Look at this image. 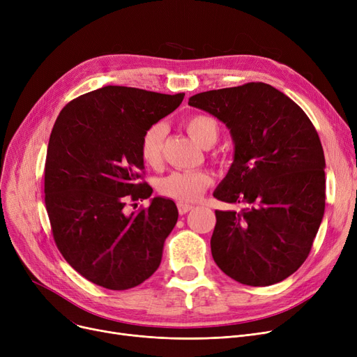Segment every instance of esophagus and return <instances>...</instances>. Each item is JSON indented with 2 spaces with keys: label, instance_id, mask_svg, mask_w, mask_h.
I'll return each mask as SVG.
<instances>
[{
  "label": "esophagus",
  "instance_id": "obj_1",
  "mask_svg": "<svg viewBox=\"0 0 357 357\" xmlns=\"http://www.w3.org/2000/svg\"><path fill=\"white\" fill-rule=\"evenodd\" d=\"M192 208H194L192 205L183 204V202H178V211H179L181 215H183V214H186V213H190Z\"/></svg>",
  "mask_w": 357,
  "mask_h": 357
}]
</instances>
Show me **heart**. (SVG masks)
Returning a JSON list of instances; mask_svg holds the SVG:
<instances>
[{
	"label": "heart",
	"mask_w": 357,
	"mask_h": 357,
	"mask_svg": "<svg viewBox=\"0 0 357 357\" xmlns=\"http://www.w3.org/2000/svg\"><path fill=\"white\" fill-rule=\"evenodd\" d=\"M185 128L192 140L204 149L211 147L220 136V127L214 117L208 114H194L185 121ZM166 126L160 121L147 127L140 140V155L146 165L158 167L163 159V142ZM213 183V178L204 171L172 172L158 183L160 195L178 202L198 201Z\"/></svg>",
	"instance_id": "b5f03b06"
}]
</instances>
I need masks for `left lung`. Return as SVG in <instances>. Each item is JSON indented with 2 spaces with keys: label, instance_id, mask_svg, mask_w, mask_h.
<instances>
[{
  "label": "left lung",
  "instance_id": "obj_1",
  "mask_svg": "<svg viewBox=\"0 0 357 357\" xmlns=\"http://www.w3.org/2000/svg\"><path fill=\"white\" fill-rule=\"evenodd\" d=\"M190 105L230 130L234 162L214 197L241 204L215 211L211 253L243 285L268 287L301 266L326 207V159L303 108L264 82L197 93Z\"/></svg>",
  "mask_w": 357,
  "mask_h": 357
}]
</instances>
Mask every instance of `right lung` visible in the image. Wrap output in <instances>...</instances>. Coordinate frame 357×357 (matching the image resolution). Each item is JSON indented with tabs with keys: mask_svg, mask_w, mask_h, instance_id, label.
Segmentation results:
<instances>
[{
	"mask_svg": "<svg viewBox=\"0 0 357 357\" xmlns=\"http://www.w3.org/2000/svg\"><path fill=\"white\" fill-rule=\"evenodd\" d=\"M183 97L108 85L72 100L54 121L45 165L52 234L68 264L92 284L130 289L160 265L178 221L175 202L155 197L131 214L126 205L152 195L140 181V140Z\"/></svg>",
	"mask_w": 357,
	"mask_h": 357,
	"instance_id": "right-lung-1",
	"label": "right lung"
}]
</instances>
